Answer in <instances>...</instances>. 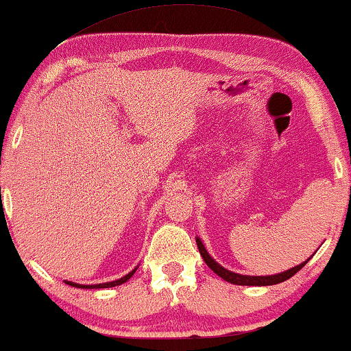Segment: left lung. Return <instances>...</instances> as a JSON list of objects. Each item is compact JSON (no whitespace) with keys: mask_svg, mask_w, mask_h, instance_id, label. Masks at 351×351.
<instances>
[{"mask_svg":"<svg viewBox=\"0 0 351 351\" xmlns=\"http://www.w3.org/2000/svg\"><path fill=\"white\" fill-rule=\"evenodd\" d=\"M197 245H198L199 253H202V256L204 259V263H206V265L211 267V269L215 271L217 276L222 277V279L230 282V284H237V285H274V284H280V282L290 279V277L297 274V272L308 263V259H306V261L302 263V265L295 266V267H292V269L280 272V274H276V276H242V274H235V272L227 271L221 265H217L215 259L209 256L206 248L203 247L202 240H199V239H197Z\"/></svg>","mask_w":351,"mask_h":351,"instance_id":"obj_1","label":"left lung"}]
</instances>
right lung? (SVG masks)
<instances>
[{
  "instance_id": "obj_1",
  "label": "right lung",
  "mask_w": 351,
  "mask_h": 351,
  "mask_svg": "<svg viewBox=\"0 0 351 351\" xmlns=\"http://www.w3.org/2000/svg\"><path fill=\"white\" fill-rule=\"evenodd\" d=\"M134 272H135V269L132 271V272H129V274H127V276L121 277V279L112 280V282H106V284H98V285H80V284H74V282H66V284H67V285H72V287H77V289H108V287H116V285L124 284L125 280H129L130 277L134 276Z\"/></svg>"
}]
</instances>
